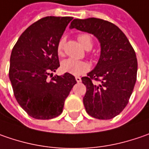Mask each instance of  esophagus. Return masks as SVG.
Listing matches in <instances>:
<instances>
[{"label":"esophagus","mask_w":149,"mask_h":149,"mask_svg":"<svg viewBox=\"0 0 149 149\" xmlns=\"http://www.w3.org/2000/svg\"><path fill=\"white\" fill-rule=\"evenodd\" d=\"M76 81H77V82H81V77H76Z\"/></svg>","instance_id":"obj_1"}]
</instances>
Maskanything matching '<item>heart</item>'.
Wrapping results in <instances>:
<instances>
[{
    "mask_svg": "<svg viewBox=\"0 0 149 149\" xmlns=\"http://www.w3.org/2000/svg\"><path fill=\"white\" fill-rule=\"evenodd\" d=\"M77 40L80 42L84 49L92 48L93 47V39L87 34H81L77 36ZM64 39H61L56 47L57 54L59 56L63 55V47H64ZM62 70L64 72L70 73L74 76H80L90 70V64L85 61H79L73 58H68L62 61L61 65Z\"/></svg>",
    "mask_w": 149,
    "mask_h": 149,
    "instance_id": "b5f03b06",
    "label": "heart"
}]
</instances>
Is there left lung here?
Instances as JSON below:
<instances>
[{
  "label": "left lung",
  "instance_id": "left-lung-1",
  "mask_svg": "<svg viewBox=\"0 0 149 149\" xmlns=\"http://www.w3.org/2000/svg\"><path fill=\"white\" fill-rule=\"evenodd\" d=\"M70 28L93 34L100 42L97 64L81 77L87 87L83 97L86 111L95 118H113L128 103L137 79L138 61L133 47L116 25L102 19H74Z\"/></svg>",
  "mask_w": 149,
  "mask_h": 149
}]
</instances>
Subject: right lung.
<instances>
[{"instance_id": "right-lung-1", "label": "right lung", "mask_w": 149, "mask_h": 149, "mask_svg": "<svg viewBox=\"0 0 149 149\" xmlns=\"http://www.w3.org/2000/svg\"><path fill=\"white\" fill-rule=\"evenodd\" d=\"M70 16H47L26 30L12 49L9 77L19 105L36 119L62 113L64 102L77 81L65 73L47 79L60 67L56 51Z\"/></svg>"}]
</instances>
